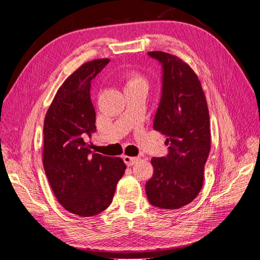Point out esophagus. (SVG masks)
Wrapping results in <instances>:
<instances>
[{"mask_svg": "<svg viewBox=\"0 0 260 260\" xmlns=\"http://www.w3.org/2000/svg\"><path fill=\"white\" fill-rule=\"evenodd\" d=\"M139 160L138 157H130V156H123V161L125 162L127 166H132V165H135L137 161Z\"/></svg>", "mask_w": 260, "mask_h": 260, "instance_id": "1", "label": "esophagus"}]
</instances>
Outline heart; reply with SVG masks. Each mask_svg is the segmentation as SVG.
<instances>
[{
    "mask_svg": "<svg viewBox=\"0 0 260 260\" xmlns=\"http://www.w3.org/2000/svg\"><path fill=\"white\" fill-rule=\"evenodd\" d=\"M147 88H148L147 80L142 75H139L137 73L130 74L127 77V80L124 82V90L138 89V90L147 91Z\"/></svg>",
    "mask_w": 260,
    "mask_h": 260,
    "instance_id": "b5f03b06",
    "label": "heart"
}]
</instances>
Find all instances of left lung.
Listing matches in <instances>:
<instances>
[{
  "label": "left lung",
  "instance_id": "1",
  "mask_svg": "<svg viewBox=\"0 0 260 260\" xmlns=\"http://www.w3.org/2000/svg\"><path fill=\"white\" fill-rule=\"evenodd\" d=\"M161 66V93L153 128L166 138L168 154L153 157V177L145 184L151 205L178 209L199 195L210 151V123L198 76L178 57L148 52Z\"/></svg>",
  "mask_w": 260,
  "mask_h": 260
}]
</instances>
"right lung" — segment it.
Returning a JSON list of instances; mask_svg holds the SVG:
<instances>
[{"mask_svg": "<svg viewBox=\"0 0 260 260\" xmlns=\"http://www.w3.org/2000/svg\"><path fill=\"white\" fill-rule=\"evenodd\" d=\"M108 62H85L70 75L44 119L45 175L60 205L81 217L95 216L111 205L125 170L121 158L94 153L85 142L96 131L91 82Z\"/></svg>", "mask_w": 260, "mask_h": 260, "instance_id": "obj_1", "label": "right lung"}]
</instances>
